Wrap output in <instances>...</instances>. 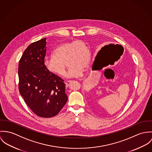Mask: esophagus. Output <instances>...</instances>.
Instances as JSON below:
<instances>
[{"label":"esophagus","mask_w":152,"mask_h":152,"mask_svg":"<svg viewBox=\"0 0 152 152\" xmlns=\"http://www.w3.org/2000/svg\"><path fill=\"white\" fill-rule=\"evenodd\" d=\"M71 82H72V81H67V82H65V86H66V87H68Z\"/></svg>","instance_id":"obj_1"}]
</instances>
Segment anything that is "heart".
<instances>
[{
  "label": "heart",
  "mask_w": 152,
  "mask_h": 152,
  "mask_svg": "<svg viewBox=\"0 0 152 152\" xmlns=\"http://www.w3.org/2000/svg\"><path fill=\"white\" fill-rule=\"evenodd\" d=\"M91 59L90 51L84 41L77 40L58 46L52 56L44 61V66L52 74L64 77L66 75V63L69 66L68 76L79 77L83 69L88 68Z\"/></svg>",
  "instance_id": "heart-1"
}]
</instances>
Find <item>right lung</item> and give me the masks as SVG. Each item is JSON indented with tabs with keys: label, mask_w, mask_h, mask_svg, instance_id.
Returning <instances> with one entry per match:
<instances>
[{
	"label": "right lung",
	"mask_w": 152,
	"mask_h": 152,
	"mask_svg": "<svg viewBox=\"0 0 152 152\" xmlns=\"http://www.w3.org/2000/svg\"><path fill=\"white\" fill-rule=\"evenodd\" d=\"M46 38L31 43L18 64V90L31 110L42 118L56 115L68 100L64 80L44 66Z\"/></svg>",
	"instance_id": "right-lung-1"
}]
</instances>
